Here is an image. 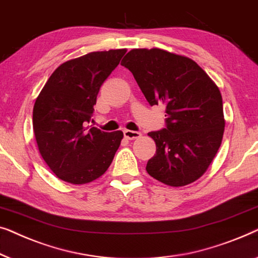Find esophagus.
Segmentation results:
<instances>
[{"label": "esophagus", "mask_w": 258, "mask_h": 258, "mask_svg": "<svg viewBox=\"0 0 258 258\" xmlns=\"http://www.w3.org/2000/svg\"><path fill=\"white\" fill-rule=\"evenodd\" d=\"M124 136H125V138H127V139L133 140V139H138V138H140L141 137V133L138 132V131L125 130L124 131Z\"/></svg>", "instance_id": "obj_1"}]
</instances>
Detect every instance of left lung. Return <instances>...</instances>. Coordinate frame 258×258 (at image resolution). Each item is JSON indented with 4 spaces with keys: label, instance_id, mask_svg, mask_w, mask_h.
<instances>
[{
    "label": "left lung",
    "instance_id": "obj_1",
    "mask_svg": "<svg viewBox=\"0 0 258 258\" xmlns=\"http://www.w3.org/2000/svg\"><path fill=\"white\" fill-rule=\"evenodd\" d=\"M151 106L165 104L166 128L150 132L157 145L151 176L172 187L201 177L222 143V96L190 58L161 49H133L121 60Z\"/></svg>",
    "mask_w": 258,
    "mask_h": 258
}]
</instances>
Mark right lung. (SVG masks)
Returning <instances> with one entry per match:
<instances>
[{"mask_svg":"<svg viewBox=\"0 0 258 258\" xmlns=\"http://www.w3.org/2000/svg\"><path fill=\"white\" fill-rule=\"evenodd\" d=\"M126 49L96 51L68 60L50 76L32 112L37 146L58 179L84 184L110 167L124 137L121 131L86 127L97 96Z\"/></svg>","mask_w":258,"mask_h":258,"instance_id":"right-lung-1","label":"right lung"}]
</instances>
